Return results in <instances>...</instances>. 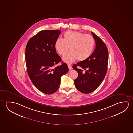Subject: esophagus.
<instances>
[{
	"label": "esophagus",
	"mask_w": 133,
	"mask_h": 133,
	"mask_svg": "<svg viewBox=\"0 0 133 133\" xmlns=\"http://www.w3.org/2000/svg\"><path fill=\"white\" fill-rule=\"evenodd\" d=\"M68 68H69V70H72V66L70 65H68Z\"/></svg>",
	"instance_id": "34e87169"
}]
</instances>
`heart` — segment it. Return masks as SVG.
I'll use <instances>...</instances> for the list:
<instances>
[{
	"label": "heart",
	"mask_w": 133,
	"mask_h": 133,
	"mask_svg": "<svg viewBox=\"0 0 133 133\" xmlns=\"http://www.w3.org/2000/svg\"><path fill=\"white\" fill-rule=\"evenodd\" d=\"M95 46V41L90 35L79 32L68 31L64 35V39L58 38L55 42V48L61 55H63L69 49L62 59L70 64L76 59L84 61L90 56Z\"/></svg>",
	"instance_id": "obj_1"
}]
</instances>
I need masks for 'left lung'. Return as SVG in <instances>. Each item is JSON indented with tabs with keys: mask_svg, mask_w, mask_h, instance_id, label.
I'll list each match as a JSON object with an SVG mask.
<instances>
[{
	"mask_svg": "<svg viewBox=\"0 0 133 133\" xmlns=\"http://www.w3.org/2000/svg\"><path fill=\"white\" fill-rule=\"evenodd\" d=\"M96 42L94 52L87 59L80 61L72 66L78 73V78L74 80L77 90L83 93H89L95 91L103 81L107 71L108 50L101 39L91 32ZM77 66L86 71L84 73Z\"/></svg>",
	"mask_w": 133,
	"mask_h": 133,
	"instance_id": "8db88e82",
	"label": "left lung"
}]
</instances>
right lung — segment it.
Instances as JSON below:
<instances>
[{
  "label": "right lung",
  "instance_id": "add662e5",
  "mask_svg": "<svg viewBox=\"0 0 133 133\" xmlns=\"http://www.w3.org/2000/svg\"><path fill=\"white\" fill-rule=\"evenodd\" d=\"M61 32L45 30L28 41L25 49L26 65L32 82L38 90L52 94L58 90L61 76L68 71V65L62 62L55 48V41Z\"/></svg>",
  "mask_w": 133,
  "mask_h": 133
}]
</instances>
